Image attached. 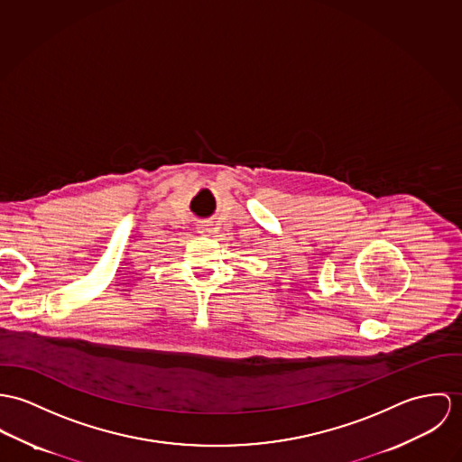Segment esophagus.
<instances>
[{
  "instance_id": "obj_1",
  "label": "esophagus",
  "mask_w": 462,
  "mask_h": 462,
  "mask_svg": "<svg viewBox=\"0 0 462 462\" xmlns=\"http://www.w3.org/2000/svg\"><path fill=\"white\" fill-rule=\"evenodd\" d=\"M197 228H199V234H202V236H210V232H212V228L207 221H200Z\"/></svg>"
}]
</instances>
